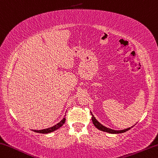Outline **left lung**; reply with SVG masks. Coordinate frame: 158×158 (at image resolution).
<instances>
[{
	"label": "left lung",
	"mask_w": 158,
	"mask_h": 158,
	"mask_svg": "<svg viewBox=\"0 0 158 158\" xmlns=\"http://www.w3.org/2000/svg\"><path fill=\"white\" fill-rule=\"evenodd\" d=\"M90 113H91L92 116H93V117H92V121H93V124L94 125V127H95L97 128H98L99 130L102 131H104V132H107V133H114V134H116V133H124L126 131H128V130H130L131 128L134 127V125H133V126H132L131 127H129V128H126V129H123V130L111 129V128H107V127H104V126H103L102 124H101V123L96 119L95 117H94V115L93 114H92L91 111H90Z\"/></svg>",
	"instance_id": "8db88e82"
}]
</instances>
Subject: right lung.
Wrapping results in <instances>:
<instances>
[{
	"mask_svg": "<svg viewBox=\"0 0 158 158\" xmlns=\"http://www.w3.org/2000/svg\"><path fill=\"white\" fill-rule=\"evenodd\" d=\"M65 121V118H64L61 121H60V122L56 123V124L54 126H53V127H52L48 128H44V129H42V130H32V131L34 132L40 133H49L54 131H56V130L59 129L60 127H61L62 126L64 125Z\"/></svg>",
	"mask_w": 158,
	"mask_h": 158,
	"instance_id": "right-lung-1",
	"label": "right lung"
}]
</instances>
